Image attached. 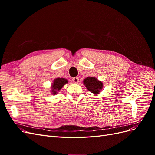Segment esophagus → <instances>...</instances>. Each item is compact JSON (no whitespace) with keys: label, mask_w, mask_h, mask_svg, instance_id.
<instances>
[{"label":"esophagus","mask_w":155,"mask_h":155,"mask_svg":"<svg viewBox=\"0 0 155 155\" xmlns=\"http://www.w3.org/2000/svg\"><path fill=\"white\" fill-rule=\"evenodd\" d=\"M72 81L74 83H78L79 82V78L77 77H75L74 78H72Z\"/></svg>","instance_id":"1"}]
</instances>
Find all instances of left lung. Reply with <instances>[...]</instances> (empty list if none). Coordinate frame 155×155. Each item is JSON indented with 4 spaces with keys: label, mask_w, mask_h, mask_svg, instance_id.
<instances>
[{
    "label": "left lung",
    "mask_w": 155,
    "mask_h": 155,
    "mask_svg": "<svg viewBox=\"0 0 155 155\" xmlns=\"http://www.w3.org/2000/svg\"><path fill=\"white\" fill-rule=\"evenodd\" d=\"M83 83L87 90L93 93L95 96L99 94L104 87L103 82L98 80L95 77H88L84 79Z\"/></svg>",
    "instance_id": "8db88e82"
}]
</instances>
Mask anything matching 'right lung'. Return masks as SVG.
<instances>
[{"label":"right lung","mask_w":155,"mask_h":155,"mask_svg":"<svg viewBox=\"0 0 155 155\" xmlns=\"http://www.w3.org/2000/svg\"><path fill=\"white\" fill-rule=\"evenodd\" d=\"M68 83V80L65 78H55L53 81V83H51V93L53 94L54 95L57 94L61 91L65 84Z\"/></svg>","instance_id":"1"}]
</instances>
